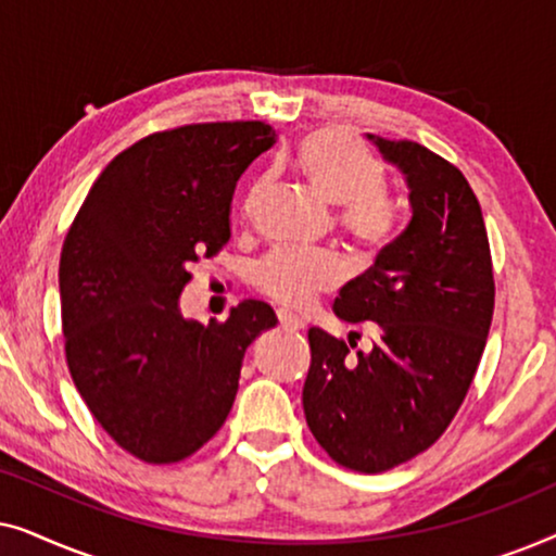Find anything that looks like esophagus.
<instances>
[{
  "mask_svg": "<svg viewBox=\"0 0 556 556\" xmlns=\"http://www.w3.org/2000/svg\"><path fill=\"white\" fill-rule=\"evenodd\" d=\"M278 326L286 331H301L303 329V321L301 318H295L291 314H286V311H278Z\"/></svg>",
  "mask_w": 556,
  "mask_h": 556,
  "instance_id": "esophagus-1",
  "label": "esophagus"
}]
</instances>
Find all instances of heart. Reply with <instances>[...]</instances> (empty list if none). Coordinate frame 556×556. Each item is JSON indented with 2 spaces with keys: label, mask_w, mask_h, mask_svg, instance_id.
<instances>
[{
  "label": "heart",
  "mask_w": 556,
  "mask_h": 556,
  "mask_svg": "<svg viewBox=\"0 0 556 556\" xmlns=\"http://www.w3.org/2000/svg\"><path fill=\"white\" fill-rule=\"evenodd\" d=\"M311 187L326 202L339 204V225L346 238L364 253H379L390 245L400 225V200L384 185V164L377 154L337 128L308 134L293 156ZM268 181L257 179L242 202L253 215ZM255 286L286 308H306L318 293L331 291L341 280V263L326 253H278L265 255L255 265Z\"/></svg>",
  "instance_id": "heart-1"
}]
</instances>
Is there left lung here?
Returning <instances> with one entry per match:
<instances>
[{"instance_id": "8db88e82", "label": "left lung", "mask_w": 556, "mask_h": 556, "mask_svg": "<svg viewBox=\"0 0 556 556\" xmlns=\"http://www.w3.org/2000/svg\"><path fill=\"white\" fill-rule=\"evenodd\" d=\"M375 139V136H369ZM409 187L413 219L333 311L375 321L369 354L308 329L303 413L331 460L382 473L428 451L473 382L493 318V263L481 204L447 159L415 141L375 139Z\"/></svg>"}]
</instances>
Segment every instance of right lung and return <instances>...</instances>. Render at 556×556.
I'll return each instance as SVG.
<instances>
[{"label": "right lung", "mask_w": 556, "mask_h": 556, "mask_svg": "<svg viewBox=\"0 0 556 556\" xmlns=\"http://www.w3.org/2000/svg\"><path fill=\"white\" fill-rule=\"evenodd\" d=\"M273 143L265 121L143 136L101 172L65 235L67 369L98 425L151 466L189 458L223 428L245 349L276 326L263 301L207 326L179 314L192 263L230 240L240 174Z\"/></svg>", "instance_id": "obj_1"}]
</instances>
